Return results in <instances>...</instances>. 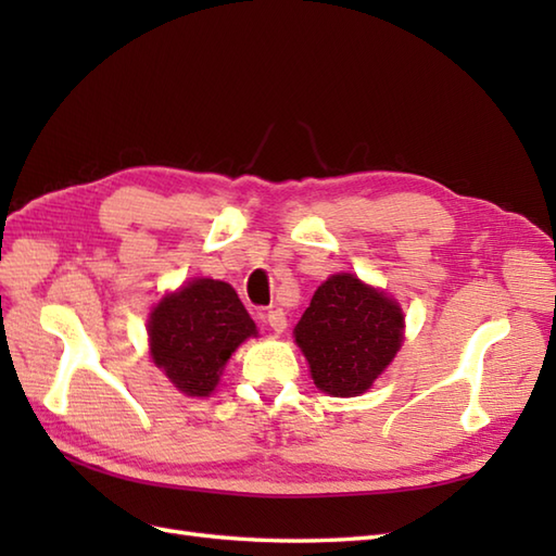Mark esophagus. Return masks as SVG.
Here are the masks:
<instances>
[{"label":"esophagus","mask_w":556,"mask_h":556,"mask_svg":"<svg viewBox=\"0 0 556 556\" xmlns=\"http://www.w3.org/2000/svg\"><path fill=\"white\" fill-rule=\"evenodd\" d=\"M265 317H267V325L275 329V332H285V329H287V313L281 308L269 311Z\"/></svg>","instance_id":"esophagus-1"}]
</instances>
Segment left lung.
<instances>
[{"instance_id": "1", "label": "left lung", "mask_w": 556, "mask_h": 556, "mask_svg": "<svg viewBox=\"0 0 556 556\" xmlns=\"http://www.w3.org/2000/svg\"><path fill=\"white\" fill-rule=\"evenodd\" d=\"M293 334L323 392L358 396L396 356L404 315L358 277L334 275L317 287Z\"/></svg>"}]
</instances>
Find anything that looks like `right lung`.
Returning <instances> with one entry per match:
<instances>
[{
  "mask_svg": "<svg viewBox=\"0 0 556 556\" xmlns=\"http://www.w3.org/2000/svg\"><path fill=\"white\" fill-rule=\"evenodd\" d=\"M150 356L174 387L207 396L224 363L257 329L227 281L193 279L162 299L150 315Z\"/></svg>",
  "mask_w": 556,
  "mask_h": 556,
  "instance_id": "obj_1",
  "label": "right lung"
}]
</instances>
